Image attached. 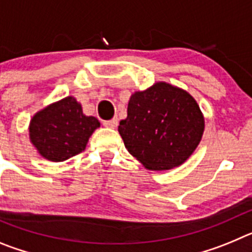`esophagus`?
<instances>
[{
    "mask_svg": "<svg viewBox=\"0 0 252 252\" xmlns=\"http://www.w3.org/2000/svg\"><path fill=\"white\" fill-rule=\"evenodd\" d=\"M117 125H119V120L117 119H112L110 121H103V126L110 128H116L117 127Z\"/></svg>",
    "mask_w": 252,
    "mask_h": 252,
    "instance_id": "obj_1",
    "label": "esophagus"
}]
</instances>
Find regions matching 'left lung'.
Returning a JSON list of instances; mask_svg holds the SVG:
<instances>
[{
  "label": "left lung",
  "instance_id": "obj_1",
  "mask_svg": "<svg viewBox=\"0 0 252 252\" xmlns=\"http://www.w3.org/2000/svg\"><path fill=\"white\" fill-rule=\"evenodd\" d=\"M204 117L187 91L158 82L130 97L119 132L128 153L149 170L182 165L201 142Z\"/></svg>",
  "mask_w": 252,
  "mask_h": 252
}]
</instances>
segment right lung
<instances>
[{"label":"right lung","mask_w":252,"mask_h":252,"mask_svg":"<svg viewBox=\"0 0 252 252\" xmlns=\"http://www.w3.org/2000/svg\"><path fill=\"white\" fill-rule=\"evenodd\" d=\"M99 126L98 120L84 115L82 104L68 95L32 116L29 136L41 157L58 162L82 153Z\"/></svg>","instance_id":"right-lung-1"}]
</instances>
